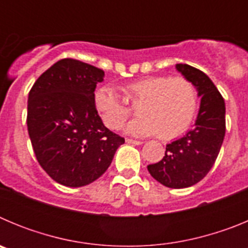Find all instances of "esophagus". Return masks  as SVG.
I'll return each mask as SVG.
<instances>
[{
  "label": "esophagus",
  "instance_id": "obj_1",
  "mask_svg": "<svg viewBox=\"0 0 248 248\" xmlns=\"http://www.w3.org/2000/svg\"><path fill=\"white\" fill-rule=\"evenodd\" d=\"M125 141L128 144H134V145H140V144H141L140 140H134V139H130V138H126Z\"/></svg>",
  "mask_w": 248,
  "mask_h": 248
}]
</instances>
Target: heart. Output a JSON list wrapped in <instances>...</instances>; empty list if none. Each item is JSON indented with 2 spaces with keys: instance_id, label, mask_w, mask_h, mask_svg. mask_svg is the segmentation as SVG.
Instances as JSON below:
<instances>
[{
  "instance_id": "1",
  "label": "heart",
  "mask_w": 248,
  "mask_h": 248,
  "mask_svg": "<svg viewBox=\"0 0 248 248\" xmlns=\"http://www.w3.org/2000/svg\"><path fill=\"white\" fill-rule=\"evenodd\" d=\"M128 102L139 103V117L126 126L135 137L156 134L170 140L189 128L198 108V92L185 77L153 76L130 83L124 88ZM94 105L107 128L117 130L130 117L131 109L108 85L94 93Z\"/></svg>"
}]
</instances>
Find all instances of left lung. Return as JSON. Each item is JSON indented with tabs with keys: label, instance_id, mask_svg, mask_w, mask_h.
Masks as SVG:
<instances>
[{
	"label": "left lung",
	"instance_id": "left-lung-1",
	"mask_svg": "<svg viewBox=\"0 0 248 248\" xmlns=\"http://www.w3.org/2000/svg\"><path fill=\"white\" fill-rule=\"evenodd\" d=\"M176 69L194 83L201 97L198 119L183 138L166 145L165 156L148 165V170L164 186L184 189L202 180L214 166L225 138L226 120L225 100L209 77L189 64H176Z\"/></svg>",
	"mask_w": 248,
	"mask_h": 248
}]
</instances>
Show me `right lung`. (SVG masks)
<instances>
[{
	"label": "right lung",
	"mask_w": 248,
	"mask_h": 248,
	"mask_svg": "<svg viewBox=\"0 0 248 248\" xmlns=\"http://www.w3.org/2000/svg\"><path fill=\"white\" fill-rule=\"evenodd\" d=\"M104 72L64 58L38 77L28 94L27 128L39 165L68 187L88 185L110 165L124 138L105 128L94 105Z\"/></svg>",
	"instance_id": "add662e5"
}]
</instances>
